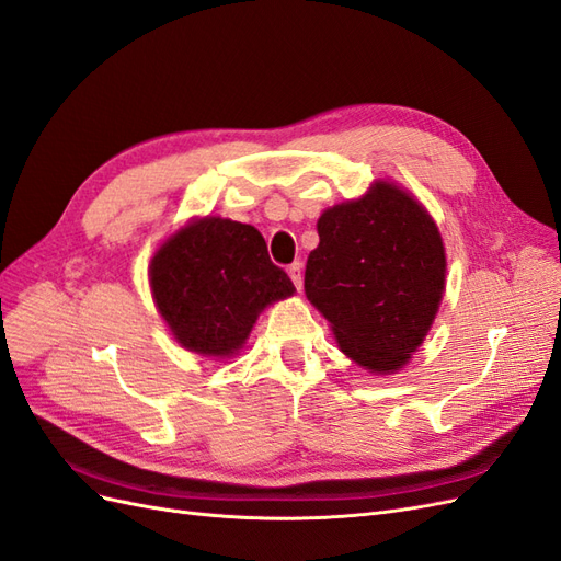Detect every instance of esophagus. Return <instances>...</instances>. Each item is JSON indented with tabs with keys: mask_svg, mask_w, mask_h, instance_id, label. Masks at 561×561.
<instances>
[{
	"mask_svg": "<svg viewBox=\"0 0 561 561\" xmlns=\"http://www.w3.org/2000/svg\"><path fill=\"white\" fill-rule=\"evenodd\" d=\"M287 274H290V278H293V283H295V287H297V290H301V283H304V274H301V264H299V262H295V264H290V266H287Z\"/></svg>",
	"mask_w": 561,
	"mask_h": 561,
	"instance_id": "34e87169",
	"label": "esophagus"
}]
</instances>
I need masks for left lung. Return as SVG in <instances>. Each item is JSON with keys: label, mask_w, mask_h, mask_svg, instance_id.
<instances>
[{"label": "left lung", "mask_w": 561, "mask_h": 561, "mask_svg": "<svg viewBox=\"0 0 561 561\" xmlns=\"http://www.w3.org/2000/svg\"><path fill=\"white\" fill-rule=\"evenodd\" d=\"M304 290L353 363L388 375L431 330L445 290V248L426 208L388 182L318 219Z\"/></svg>", "instance_id": "1"}]
</instances>
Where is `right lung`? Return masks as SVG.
Returning a JSON list of instances; mask_svg holds the SVG:
<instances>
[{
    "mask_svg": "<svg viewBox=\"0 0 561 561\" xmlns=\"http://www.w3.org/2000/svg\"><path fill=\"white\" fill-rule=\"evenodd\" d=\"M151 293L178 342L196 353L231 355L271 301L290 297V276L268 257L262 233L206 217L168 239L149 264Z\"/></svg>",
    "mask_w": 561,
    "mask_h": 561,
    "instance_id": "right-lung-1",
    "label": "right lung"
}]
</instances>
